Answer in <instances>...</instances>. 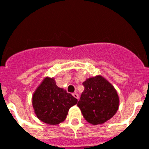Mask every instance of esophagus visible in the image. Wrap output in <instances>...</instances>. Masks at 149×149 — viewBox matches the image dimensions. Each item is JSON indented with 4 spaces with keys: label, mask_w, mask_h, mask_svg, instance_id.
Returning a JSON list of instances; mask_svg holds the SVG:
<instances>
[{
    "label": "esophagus",
    "mask_w": 149,
    "mask_h": 149,
    "mask_svg": "<svg viewBox=\"0 0 149 149\" xmlns=\"http://www.w3.org/2000/svg\"><path fill=\"white\" fill-rule=\"evenodd\" d=\"M72 95H73L74 97V98H77V99H78V98H79V96H78V95H77V93H73V94H72Z\"/></svg>",
    "instance_id": "obj_1"
}]
</instances>
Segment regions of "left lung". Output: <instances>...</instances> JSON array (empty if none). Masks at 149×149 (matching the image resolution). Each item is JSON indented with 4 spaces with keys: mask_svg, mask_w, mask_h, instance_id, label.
Masks as SVG:
<instances>
[{
    "mask_svg": "<svg viewBox=\"0 0 149 149\" xmlns=\"http://www.w3.org/2000/svg\"><path fill=\"white\" fill-rule=\"evenodd\" d=\"M84 90L77 103L83 116L92 125L104 124L116 113L119 98L114 86L101 75L83 83Z\"/></svg>",
    "mask_w": 149,
    "mask_h": 149,
    "instance_id": "left-lung-1",
    "label": "left lung"
}]
</instances>
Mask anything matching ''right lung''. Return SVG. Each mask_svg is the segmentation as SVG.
Instances as JSON below:
<instances>
[{"label": "right lung", "mask_w": 149, "mask_h": 149, "mask_svg": "<svg viewBox=\"0 0 149 149\" xmlns=\"http://www.w3.org/2000/svg\"><path fill=\"white\" fill-rule=\"evenodd\" d=\"M77 99L66 90L56 86L54 77H46L33 93L32 104L38 119L55 125L66 119L68 110Z\"/></svg>", "instance_id": "add662e5"}]
</instances>
